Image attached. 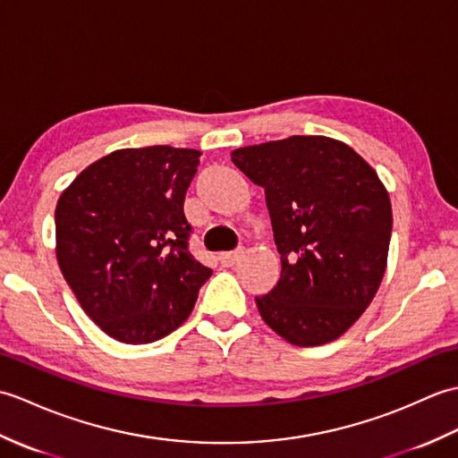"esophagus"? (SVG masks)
Listing matches in <instances>:
<instances>
[{
	"label": "esophagus",
	"mask_w": 458,
	"mask_h": 458,
	"mask_svg": "<svg viewBox=\"0 0 458 458\" xmlns=\"http://www.w3.org/2000/svg\"><path fill=\"white\" fill-rule=\"evenodd\" d=\"M239 257H241V250H233V252H221L217 259L223 267H233V264L239 260Z\"/></svg>",
	"instance_id": "obj_1"
}]
</instances>
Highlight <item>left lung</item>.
I'll use <instances>...</instances> for the list:
<instances>
[{
  "label": "left lung",
  "mask_w": 458,
  "mask_h": 458,
  "mask_svg": "<svg viewBox=\"0 0 458 458\" xmlns=\"http://www.w3.org/2000/svg\"><path fill=\"white\" fill-rule=\"evenodd\" d=\"M264 190L282 274L260 318L296 347L339 339L370 306L392 235L388 191L367 160L329 137L293 135L231 152Z\"/></svg>",
  "instance_id": "1"
}]
</instances>
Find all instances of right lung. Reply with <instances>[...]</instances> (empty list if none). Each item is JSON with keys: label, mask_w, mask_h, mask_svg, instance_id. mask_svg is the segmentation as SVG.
Instances as JSON below:
<instances>
[{"label": "right lung", "mask_w": 458, "mask_h": 458, "mask_svg": "<svg viewBox=\"0 0 458 458\" xmlns=\"http://www.w3.org/2000/svg\"><path fill=\"white\" fill-rule=\"evenodd\" d=\"M199 150L121 148L58 198L56 260L88 318L109 337L147 344L194 310L211 276L188 250L184 198Z\"/></svg>", "instance_id": "right-lung-1"}]
</instances>
